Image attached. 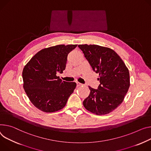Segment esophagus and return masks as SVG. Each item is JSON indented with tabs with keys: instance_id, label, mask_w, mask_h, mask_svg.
I'll return each instance as SVG.
<instances>
[{
	"instance_id": "obj_1",
	"label": "esophagus",
	"mask_w": 151,
	"mask_h": 151,
	"mask_svg": "<svg viewBox=\"0 0 151 151\" xmlns=\"http://www.w3.org/2000/svg\"><path fill=\"white\" fill-rule=\"evenodd\" d=\"M81 85H82V84H81L80 83H78V82H77V83H76V86H77V87L81 86Z\"/></svg>"
}]
</instances>
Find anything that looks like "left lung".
Here are the masks:
<instances>
[{
	"instance_id": "1",
	"label": "left lung",
	"mask_w": 151,
	"mask_h": 151,
	"mask_svg": "<svg viewBox=\"0 0 151 151\" xmlns=\"http://www.w3.org/2000/svg\"><path fill=\"white\" fill-rule=\"evenodd\" d=\"M79 48L91 66L99 74L98 89L89 87L90 93L84 101V106L97 115L112 112L119 106L130 86L128 68L113 49L95 45H80Z\"/></svg>"
}]
</instances>
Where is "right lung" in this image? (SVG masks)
Listing matches in <instances>:
<instances>
[{
  "instance_id": "add662e5",
  "label": "right lung",
  "mask_w": 151,
  "mask_h": 151,
  "mask_svg": "<svg viewBox=\"0 0 151 151\" xmlns=\"http://www.w3.org/2000/svg\"><path fill=\"white\" fill-rule=\"evenodd\" d=\"M77 45H60L37 52L24 66L23 88L31 103L46 113L63 108L76 88L74 82L63 81L57 73L65 70L67 55Z\"/></svg>"
}]
</instances>
